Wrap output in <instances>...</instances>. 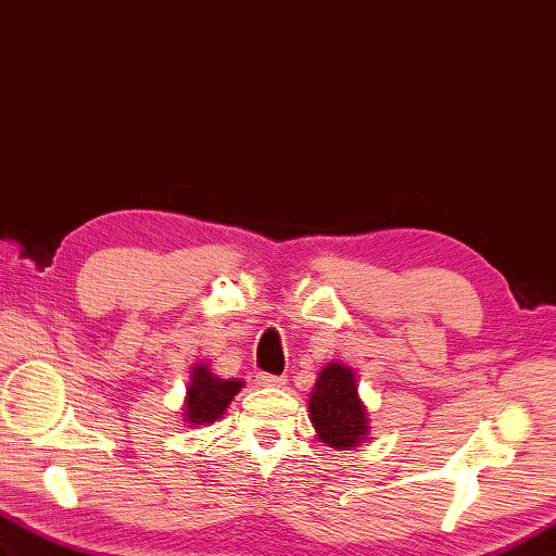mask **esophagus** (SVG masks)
<instances>
[{
  "instance_id": "obj_1",
  "label": "esophagus",
  "mask_w": 556,
  "mask_h": 556,
  "mask_svg": "<svg viewBox=\"0 0 556 556\" xmlns=\"http://www.w3.org/2000/svg\"><path fill=\"white\" fill-rule=\"evenodd\" d=\"M256 382L262 388H282V386H286V378H282V376H270V374H258Z\"/></svg>"
}]
</instances>
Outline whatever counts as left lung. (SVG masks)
Returning <instances> with one entry per match:
<instances>
[{
    "label": "left lung",
    "mask_w": 556,
    "mask_h": 556,
    "mask_svg": "<svg viewBox=\"0 0 556 556\" xmlns=\"http://www.w3.org/2000/svg\"><path fill=\"white\" fill-rule=\"evenodd\" d=\"M309 421L316 438L338 452L359 447L371 433L368 409L359 397V382L348 364L328 362L318 371L309 397Z\"/></svg>",
    "instance_id": "8db88e82"
}]
</instances>
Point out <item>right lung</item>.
I'll return each instance as SVG.
<instances>
[{
  "instance_id": "add662e5",
  "label": "right lung",
  "mask_w": 556,
  "mask_h": 556,
  "mask_svg": "<svg viewBox=\"0 0 556 556\" xmlns=\"http://www.w3.org/2000/svg\"><path fill=\"white\" fill-rule=\"evenodd\" d=\"M244 388L240 378H220L216 376L208 364H194L190 368V382L188 392H185L182 402V426L197 428L208 426L224 418L232 397Z\"/></svg>"
}]
</instances>
